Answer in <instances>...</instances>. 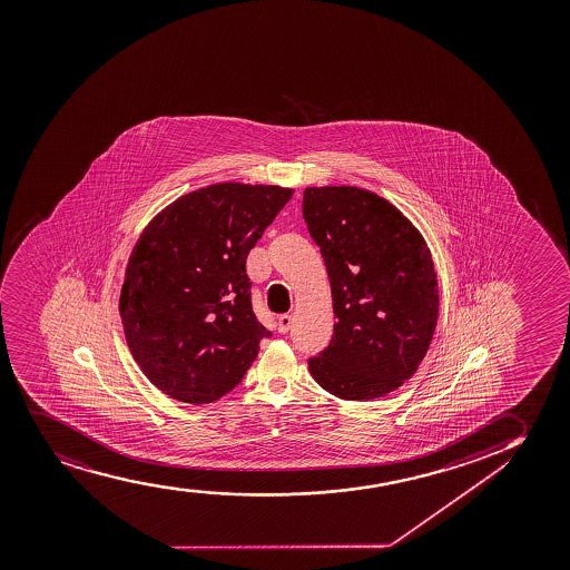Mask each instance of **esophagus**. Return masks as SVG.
I'll use <instances>...</instances> for the list:
<instances>
[{"label":"esophagus","mask_w":570,"mask_h":570,"mask_svg":"<svg viewBox=\"0 0 570 570\" xmlns=\"http://www.w3.org/2000/svg\"><path fill=\"white\" fill-rule=\"evenodd\" d=\"M289 326H292V315H281L276 318V328L281 334H286L289 331Z\"/></svg>","instance_id":"1"}]
</instances>
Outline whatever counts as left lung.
Returning a JSON list of instances; mask_svg holds the SVG:
<instances>
[{
  "instance_id": "1",
  "label": "left lung",
  "mask_w": 570,
  "mask_h": 570,
  "mask_svg": "<svg viewBox=\"0 0 570 570\" xmlns=\"http://www.w3.org/2000/svg\"><path fill=\"white\" fill-rule=\"evenodd\" d=\"M303 218L321 247L336 316L332 342L309 358L313 379L336 397L368 401L411 379L438 323L429 246L403 213L373 191H303Z\"/></svg>"
}]
</instances>
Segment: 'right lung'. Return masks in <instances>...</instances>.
<instances>
[{"label": "right lung", "instance_id": "add662e5", "mask_svg": "<svg viewBox=\"0 0 570 570\" xmlns=\"http://www.w3.org/2000/svg\"><path fill=\"white\" fill-rule=\"evenodd\" d=\"M292 194L213 184L178 197L141 233L119 311L134 361L163 394L204 405L244 379L271 336L252 307L247 255Z\"/></svg>", "mask_w": 570, "mask_h": 570}]
</instances>
